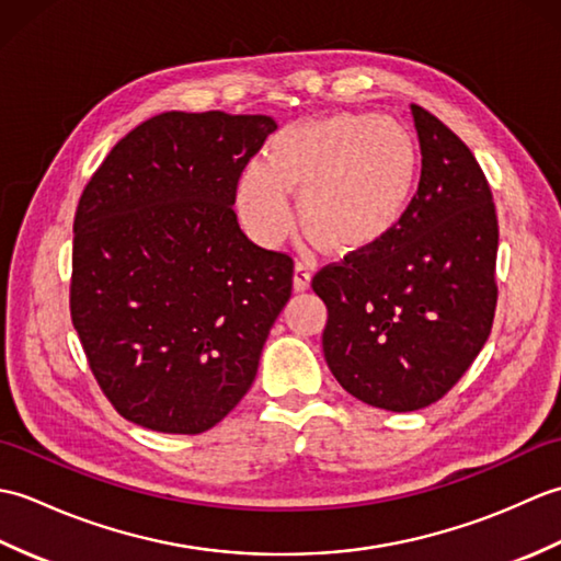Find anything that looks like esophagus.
I'll use <instances>...</instances> for the list:
<instances>
[{
  "mask_svg": "<svg viewBox=\"0 0 561 561\" xmlns=\"http://www.w3.org/2000/svg\"><path fill=\"white\" fill-rule=\"evenodd\" d=\"M311 287V265L304 260H296L294 265V289L296 291H306Z\"/></svg>",
  "mask_w": 561,
  "mask_h": 561,
  "instance_id": "34e87169",
  "label": "esophagus"
}]
</instances>
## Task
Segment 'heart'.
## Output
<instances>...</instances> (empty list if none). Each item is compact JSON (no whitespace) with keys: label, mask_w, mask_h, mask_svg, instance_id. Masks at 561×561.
Returning a JSON list of instances; mask_svg holds the SVG:
<instances>
[{"label":"heart","mask_w":561,"mask_h":561,"mask_svg":"<svg viewBox=\"0 0 561 561\" xmlns=\"http://www.w3.org/2000/svg\"><path fill=\"white\" fill-rule=\"evenodd\" d=\"M416 151L404 129L376 115H332L291 125L270 141L267 163L238 178L245 231L277 245L294 226L289 190H299L308 231L340 253H364L398 229L416 187Z\"/></svg>","instance_id":"b5f03b06"}]
</instances>
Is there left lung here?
Returning <instances> with one entry per match:
<instances>
[{
	"label": "left lung",
	"mask_w": 561,
	"mask_h": 561,
	"mask_svg": "<svg viewBox=\"0 0 561 561\" xmlns=\"http://www.w3.org/2000/svg\"><path fill=\"white\" fill-rule=\"evenodd\" d=\"M410 111L422 178L408 214L383 243L313 277L332 376L390 412L444 398L484 347L496 308L490 183L460 137L420 105Z\"/></svg>",
	"instance_id": "8db88e82"
}]
</instances>
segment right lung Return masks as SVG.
I'll list each match as a JSON object with an SVG mask.
<instances>
[{"label":"right lung","mask_w":561,"mask_h":561,"mask_svg":"<svg viewBox=\"0 0 561 561\" xmlns=\"http://www.w3.org/2000/svg\"><path fill=\"white\" fill-rule=\"evenodd\" d=\"M274 129L267 115L161 113L117 141L83 187L71 323L127 422L202 434L253 386L294 260L250 241L233 202Z\"/></svg>","instance_id":"right-lung-1"}]
</instances>
